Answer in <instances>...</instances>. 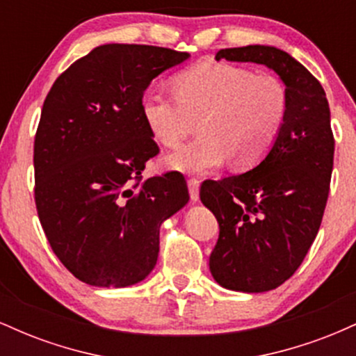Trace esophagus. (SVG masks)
Returning <instances> with one entry per match:
<instances>
[{"label": "esophagus", "mask_w": 356, "mask_h": 356, "mask_svg": "<svg viewBox=\"0 0 356 356\" xmlns=\"http://www.w3.org/2000/svg\"><path fill=\"white\" fill-rule=\"evenodd\" d=\"M187 186H189V194H191V199L192 201H199V186H201V181L199 179H189L187 181Z\"/></svg>", "instance_id": "esophagus-1"}]
</instances>
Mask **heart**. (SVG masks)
I'll list each match as a JSON object with an SVG mask.
<instances>
[{"label": "heart", "instance_id": "b5f03b06", "mask_svg": "<svg viewBox=\"0 0 356 356\" xmlns=\"http://www.w3.org/2000/svg\"><path fill=\"white\" fill-rule=\"evenodd\" d=\"M174 92L147 93L142 117L167 149L181 145L199 120L202 136L167 159L184 172H206L227 159L234 169H251L276 145L288 115V90L276 75L222 61L179 72Z\"/></svg>", "mask_w": 356, "mask_h": 356}]
</instances>
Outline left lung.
I'll return each instance as SVG.
<instances>
[{"mask_svg":"<svg viewBox=\"0 0 356 356\" xmlns=\"http://www.w3.org/2000/svg\"><path fill=\"white\" fill-rule=\"evenodd\" d=\"M220 58L266 65L288 90V115L268 157L201 186V201L219 222L212 276L222 288L263 293L295 275L321 226L334 154L330 107L320 81L283 50L249 44L219 50Z\"/></svg>","mask_w":356,"mask_h":356,"instance_id":"8db88e82","label":"left lung"}]
</instances>
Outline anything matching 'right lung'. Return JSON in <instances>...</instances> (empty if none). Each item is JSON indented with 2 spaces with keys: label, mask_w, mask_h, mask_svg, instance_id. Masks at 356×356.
<instances>
[{
  "label": "right lung",
  "mask_w": 356,
  "mask_h": 356,
  "mask_svg": "<svg viewBox=\"0 0 356 356\" xmlns=\"http://www.w3.org/2000/svg\"><path fill=\"white\" fill-rule=\"evenodd\" d=\"M189 53L102 44L72 63L44 99L35 136V204L65 268L90 286L125 288L152 271L159 229L189 201L186 179H142L159 154L142 117L145 88Z\"/></svg>",
  "instance_id": "right-lung-1"
}]
</instances>
